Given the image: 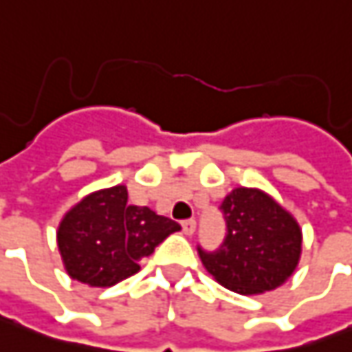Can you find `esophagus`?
<instances>
[{
	"label": "esophagus",
	"instance_id": "esophagus-1",
	"mask_svg": "<svg viewBox=\"0 0 352 352\" xmlns=\"http://www.w3.org/2000/svg\"><path fill=\"white\" fill-rule=\"evenodd\" d=\"M182 231L186 235H194V231H196V219H184Z\"/></svg>",
	"mask_w": 352,
	"mask_h": 352
}]
</instances>
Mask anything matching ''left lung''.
Masks as SVG:
<instances>
[{
	"instance_id": "8db88e82",
	"label": "left lung",
	"mask_w": 352,
	"mask_h": 352,
	"mask_svg": "<svg viewBox=\"0 0 352 352\" xmlns=\"http://www.w3.org/2000/svg\"><path fill=\"white\" fill-rule=\"evenodd\" d=\"M219 210L227 225L221 247L213 252L197 247L206 270L245 296L282 286L302 254V229L292 213L256 188H235Z\"/></svg>"
}]
</instances>
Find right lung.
Segmentation results:
<instances>
[{
  "instance_id": "obj_1",
  "label": "right lung",
  "mask_w": 352,
  "mask_h": 352,
  "mask_svg": "<svg viewBox=\"0 0 352 352\" xmlns=\"http://www.w3.org/2000/svg\"><path fill=\"white\" fill-rule=\"evenodd\" d=\"M127 188L113 186L86 196L62 217L58 250L68 276L107 288L141 270L139 261L153 254L180 225L141 206L127 204Z\"/></svg>"
}]
</instances>
